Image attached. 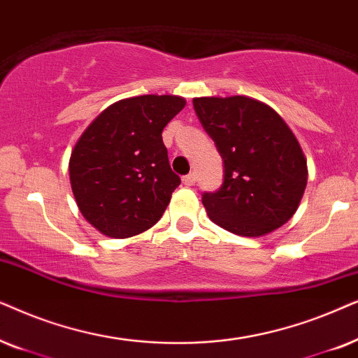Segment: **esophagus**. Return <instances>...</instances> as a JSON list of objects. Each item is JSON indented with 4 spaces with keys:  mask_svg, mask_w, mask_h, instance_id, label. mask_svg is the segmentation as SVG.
Segmentation results:
<instances>
[{
    "mask_svg": "<svg viewBox=\"0 0 358 358\" xmlns=\"http://www.w3.org/2000/svg\"><path fill=\"white\" fill-rule=\"evenodd\" d=\"M182 180H183V183L187 185V187H193L194 182H196V173H194V171H193V173H188V175H185Z\"/></svg>",
    "mask_w": 358,
    "mask_h": 358,
    "instance_id": "1",
    "label": "esophagus"
}]
</instances>
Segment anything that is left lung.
Masks as SVG:
<instances>
[{
	"label": "left lung",
	"instance_id": "left-lung-1",
	"mask_svg": "<svg viewBox=\"0 0 358 358\" xmlns=\"http://www.w3.org/2000/svg\"><path fill=\"white\" fill-rule=\"evenodd\" d=\"M224 160V183L204 193L209 219L242 237H262L296 213L308 183L301 145L273 108L250 96L193 98Z\"/></svg>",
	"mask_w": 358,
	"mask_h": 358
}]
</instances>
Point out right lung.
<instances>
[{"label": "right lung", "mask_w": 358, "mask_h": 358, "mask_svg": "<svg viewBox=\"0 0 358 358\" xmlns=\"http://www.w3.org/2000/svg\"><path fill=\"white\" fill-rule=\"evenodd\" d=\"M185 104L176 94L119 99L76 141L69 162L71 192L101 234L127 239L165 213L180 176L170 169L162 131Z\"/></svg>", "instance_id": "right-lung-1"}]
</instances>
